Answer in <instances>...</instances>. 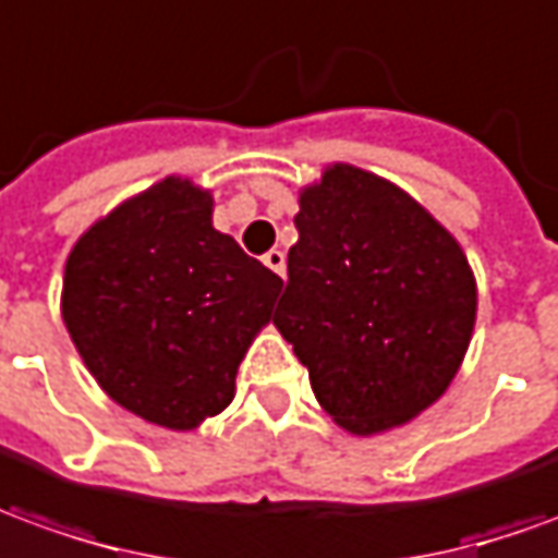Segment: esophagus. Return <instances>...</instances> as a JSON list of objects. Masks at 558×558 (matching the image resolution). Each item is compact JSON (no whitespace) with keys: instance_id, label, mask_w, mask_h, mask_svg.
<instances>
[{"instance_id":"1","label":"esophagus","mask_w":558,"mask_h":558,"mask_svg":"<svg viewBox=\"0 0 558 558\" xmlns=\"http://www.w3.org/2000/svg\"><path fill=\"white\" fill-rule=\"evenodd\" d=\"M263 263H266L275 275H280V278L287 275V256H283V251H268L266 256H263Z\"/></svg>"}]
</instances>
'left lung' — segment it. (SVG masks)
Listing matches in <instances>:
<instances>
[{"instance_id":"obj_1","label":"left lung","mask_w":558,"mask_h":558,"mask_svg":"<svg viewBox=\"0 0 558 558\" xmlns=\"http://www.w3.org/2000/svg\"><path fill=\"white\" fill-rule=\"evenodd\" d=\"M275 326L338 426L377 435L444 396L477 283L459 241L404 190L335 162L299 196Z\"/></svg>"}]
</instances>
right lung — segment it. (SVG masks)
<instances>
[{
    "instance_id": "obj_1",
    "label": "right lung",
    "mask_w": 558,
    "mask_h": 558,
    "mask_svg": "<svg viewBox=\"0 0 558 558\" xmlns=\"http://www.w3.org/2000/svg\"><path fill=\"white\" fill-rule=\"evenodd\" d=\"M214 198L166 178L93 223L65 259L62 319L111 399L196 428L235 396L283 280L211 226Z\"/></svg>"
}]
</instances>
